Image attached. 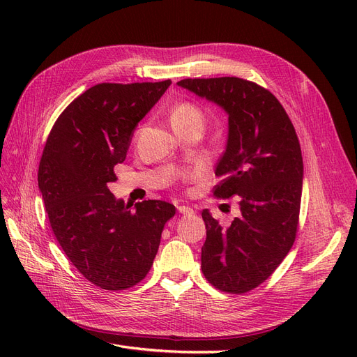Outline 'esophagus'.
I'll return each mask as SVG.
<instances>
[{
  "label": "esophagus",
  "mask_w": 357,
  "mask_h": 357,
  "mask_svg": "<svg viewBox=\"0 0 357 357\" xmlns=\"http://www.w3.org/2000/svg\"><path fill=\"white\" fill-rule=\"evenodd\" d=\"M178 211H179L181 214H192V213H194V210H192L191 207H188V205H179Z\"/></svg>",
  "instance_id": "34e87169"
}]
</instances>
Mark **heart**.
Wrapping results in <instances>:
<instances>
[{
  "label": "heart",
  "mask_w": 357,
  "mask_h": 357,
  "mask_svg": "<svg viewBox=\"0 0 357 357\" xmlns=\"http://www.w3.org/2000/svg\"><path fill=\"white\" fill-rule=\"evenodd\" d=\"M171 121L174 128L188 124H202L204 112L197 104L190 101H182L172 108Z\"/></svg>",
  "instance_id": "obj_1"
}]
</instances>
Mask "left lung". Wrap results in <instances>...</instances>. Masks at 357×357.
Segmentation results:
<instances>
[{
	"label": "left lung",
	"instance_id": "1",
	"mask_svg": "<svg viewBox=\"0 0 357 357\" xmlns=\"http://www.w3.org/2000/svg\"><path fill=\"white\" fill-rule=\"evenodd\" d=\"M178 85L229 114L213 195H238L241 214L222 227L208 210L202 211L207 238L201 269L217 289L245 294L265 282L295 241L304 175L299 140L282 104L256 82L222 77L188 78Z\"/></svg>",
	"mask_w": 357,
	"mask_h": 357
}]
</instances>
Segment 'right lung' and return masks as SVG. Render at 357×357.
<instances>
[{
    "instance_id": "obj_1",
    "label": "right lung",
    "mask_w": 357,
    "mask_h": 357,
    "mask_svg": "<svg viewBox=\"0 0 357 357\" xmlns=\"http://www.w3.org/2000/svg\"><path fill=\"white\" fill-rule=\"evenodd\" d=\"M171 84L93 85L63 109L46 140L37 179L50 227L72 265L101 289L143 280L175 215L166 201L131 207L108 190L136 126Z\"/></svg>"
}]
</instances>
